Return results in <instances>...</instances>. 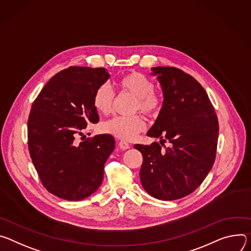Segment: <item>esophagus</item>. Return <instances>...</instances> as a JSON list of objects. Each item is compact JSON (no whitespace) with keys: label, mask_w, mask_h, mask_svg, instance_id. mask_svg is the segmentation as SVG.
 Instances as JSON below:
<instances>
[{"label":"esophagus","mask_w":251,"mask_h":251,"mask_svg":"<svg viewBox=\"0 0 251 251\" xmlns=\"http://www.w3.org/2000/svg\"><path fill=\"white\" fill-rule=\"evenodd\" d=\"M119 146H120V148H121L123 151H126V150H127V149L130 148V145L127 144L126 142H125V141H121V142L119 143Z\"/></svg>","instance_id":"esophagus-1"}]
</instances>
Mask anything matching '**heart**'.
I'll return each instance as SVG.
<instances>
[{
	"instance_id": "obj_1",
	"label": "heart",
	"mask_w": 251,
	"mask_h": 251,
	"mask_svg": "<svg viewBox=\"0 0 251 251\" xmlns=\"http://www.w3.org/2000/svg\"><path fill=\"white\" fill-rule=\"evenodd\" d=\"M118 88L130 94L136 100L134 109H140L149 117L159 114L163 104L160 94L153 92V82L145 75L130 72L124 75L117 82ZM114 101V94L107 85L100 86L93 98L95 108L100 114H108ZM146 128V123L142 117H115L103 125V129L124 141H132L136 135Z\"/></svg>"
}]
</instances>
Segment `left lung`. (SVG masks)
I'll list each match as a JSON object with an SVG mask.
<instances>
[{"label": "left lung", "instance_id": "obj_1", "mask_svg": "<svg viewBox=\"0 0 251 251\" xmlns=\"http://www.w3.org/2000/svg\"><path fill=\"white\" fill-rule=\"evenodd\" d=\"M151 72L160 83L163 104L147 134L165 142L164 137L171 147L161 151L152 143L134 148L144 157L140 176L145 190L157 200L175 201L196 190L212 169L218 122L196 78L172 67H155Z\"/></svg>", "mask_w": 251, "mask_h": 251}]
</instances>
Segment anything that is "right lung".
Masks as SVG:
<instances>
[{
  "mask_svg": "<svg viewBox=\"0 0 251 251\" xmlns=\"http://www.w3.org/2000/svg\"><path fill=\"white\" fill-rule=\"evenodd\" d=\"M104 68L70 67L55 74L35 100L27 120V144L43 185L53 196L77 201L96 192L104 163L115 150L110 134L78 143L90 123L100 118L96 90L108 79Z\"/></svg>",
  "mask_w": 251,
  "mask_h": 251,
  "instance_id": "add662e5",
  "label": "right lung"
}]
</instances>
